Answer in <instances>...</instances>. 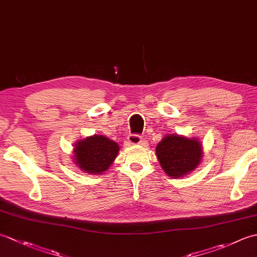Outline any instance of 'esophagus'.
I'll use <instances>...</instances> for the list:
<instances>
[{"label":"esophagus","instance_id":"34e87169","mask_svg":"<svg viewBox=\"0 0 257 257\" xmlns=\"http://www.w3.org/2000/svg\"><path fill=\"white\" fill-rule=\"evenodd\" d=\"M128 143L132 146H137L141 144V136L139 135H129Z\"/></svg>","mask_w":257,"mask_h":257}]
</instances>
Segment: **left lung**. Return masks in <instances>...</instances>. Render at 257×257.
<instances>
[{
    "mask_svg": "<svg viewBox=\"0 0 257 257\" xmlns=\"http://www.w3.org/2000/svg\"><path fill=\"white\" fill-rule=\"evenodd\" d=\"M161 168L171 178H182L193 171L203 157L202 145L196 138L167 135L156 148Z\"/></svg>",
    "mask_w": 257,
    "mask_h": 257,
    "instance_id": "obj_1",
    "label": "left lung"
}]
</instances>
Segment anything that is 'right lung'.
<instances>
[{"mask_svg":"<svg viewBox=\"0 0 257 257\" xmlns=\"http://www.w3.org/2000/svg\"><path fill=\"white\" fill-rule=\"evenodd\" d=\"M74 162L81 171L101 174L111 166L119 152L117 143L101 135L78 140L74 145Z\"/></svg>","mask_w":257,"mask_h":257,"instance_id":"obj_1","label":"right lung"}]
</instances>
